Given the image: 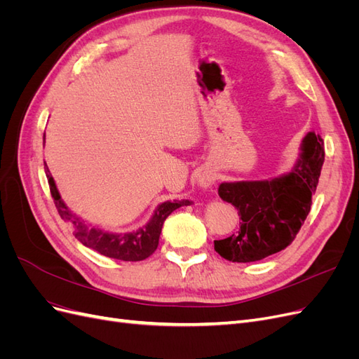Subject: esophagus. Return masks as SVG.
Wrapping results in <instances>:
<instances>
[{"mask_svg": "<svg viewBox=\"0 0 359 359\" xmlns=\"http://www.w3.org/2000/svg\"><path fill=\"white\" fill-rule=\"evenodd\" d=\"M198 184H199L201 187H203V189H208V187L214 186V184H215V175L212 173V170H203L201 175H199Z\"/></svg>", "mask_w": 359, "mask_h": 359, "instance_id": "34e87169", "label": "esophagus"}]
</instances>
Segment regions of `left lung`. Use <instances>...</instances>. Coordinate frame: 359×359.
Returning a JSON list of instances; mask_svg holds the SVG:
<instances>
[{
	"label": "left lung",
	"instance_id": "obj_1",
	"mask_svg": "<svg viewBox=\"0 0 359 359\" xmlns=\"http://www.w3.org/2000/svg\"><path fill=\"white\" fill-rule=\"evenodd\" d=\"M325 160L323 140L310 132L290 172L262 181L222 182L219 196L240 215V229L214 241L215 252L231 262H256L285 250L299 232L311 206Z\"/></svg>",
	"mask_w": 359,
	"mask_h": 359
}]
</instances>
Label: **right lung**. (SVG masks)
<instances>
[{
    "mask_svg": "<svg viewBox=\"0 0 359 359\" xmlns=\"http://www.w3.org/2000/svg\"><path fill=\"white\" fill-rule=\"evenodd\" d=\"M45 172L48 177L50 194L53 198V202H55L61 219L64 222H69L73 226L74 236L78 238V241H81L85 247L95 250V252H99L106 257L126 260V262H137V260H144L153 255L158 245V238L165 220L173 211L178 210L180 206H187L193 203L189 199L163 202L157 206L149 222L145 226L139 227V229L126 233L107 232L104 229H100V227L88 224L85 220H82L79 215L73 214L61 199L60 191L55 186V181H53L46 163Z\"/></svg>",
    "mask_w": 359,
    "mask_h": 359,
    "instance_id": "add662e5",
    "label": "right lung"
}]
</instances>
